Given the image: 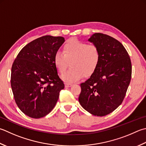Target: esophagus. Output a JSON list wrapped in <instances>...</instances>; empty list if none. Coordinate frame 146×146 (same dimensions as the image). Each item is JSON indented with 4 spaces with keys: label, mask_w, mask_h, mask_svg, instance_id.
<instances>
[{
    "label": "esophagus",
    "mask_w": 146,
    "mask_h": 146,
    "mask_svg": "<svg viewBox=\"0 0 146 146\" xmlns=\"http://www.w3.org/2000/svg\"><path fill=\"white\" fill-rule=\"evenodd\" d=\"M64 85H65V87H70L72 86V84H70V83H65Z\"/></svg>",
    "instance_id": "1"
}]
</instances>
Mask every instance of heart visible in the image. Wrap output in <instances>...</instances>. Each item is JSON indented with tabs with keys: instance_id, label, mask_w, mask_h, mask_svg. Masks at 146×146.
<instances>
[{
	"instance_id": "obj_1",
	"label": "heart",
	"mask_w": 146,
	"mask_h": 146,
	"mask_svg": "<svg viewBox=\"0 0 146 146\" xmlns=\"http://www.w3.org/2000/svg\"><path fill=\"white\" fill-rule=\"evenodd\" d=\"M54 64L60 73H63L70 64L71 68L61 76L64 81L73 82L83 76H90L95 72L101 61V52L95 45L70 38L62 48V54L55 53Z\"/></svg>"
}]
</instances>
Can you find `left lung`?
Returning <instances> with one entry per match:
<instances>
[{"instance_id":"obj_1","label":"left lung","mask_w":146,"mask_h":146,"mask_svg":"<svg viewBox=\"0 0 146 146\" xmlns=\"http://www.w3.org/2000/svg\"><path fill=\"white\" fill-rule=\"evenodd\" d=\"M88 40L99 48L101 61L95 72L80 84L78 101L88 113L103 116L123 101L132 77V63L123 45L113 37L96 33Z\"/></svg>"}]
</instances>
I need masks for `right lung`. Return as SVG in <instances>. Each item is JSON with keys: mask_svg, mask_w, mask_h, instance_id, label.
Wrapping results in <instances>:
<instances>
[{"mask_svg": "<svg viewBox=\"0 0 146 146\" xmlns=\"http://www.w3.org/2000/svg\"><path fill=\"white\" fill-rule=\"evenodd\" d=\"M64 41L62 36L40 37L26 45L13 62L11 85L14 100L20 110L31 118L48 115L64 88L53 61Z\"/></svg>", "mask_w": 146, "mask_h": 146, "instance_id": "add662e5", "label": "right lung"}]
</instances>
